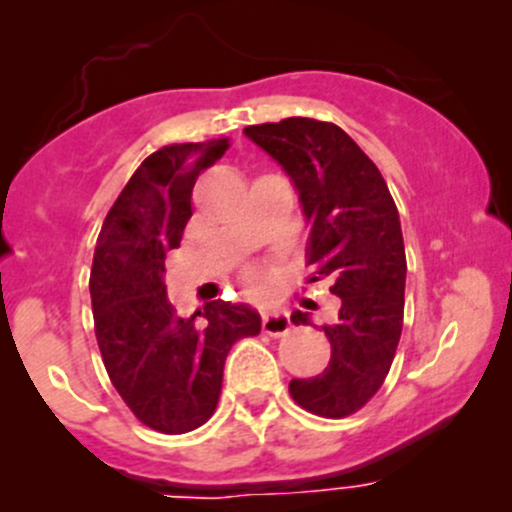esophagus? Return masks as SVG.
Here are the masks:
<instances>
[{
    "mask_svg": "<svg viewBox=\"0 0 512 512\" xmlns=\"http://www.w3.org/2000/svg\"><path fill=\"white\" fill-rule=\"evenodd\" d=\"M292 322H289L287 309L272 307L262 312V332L270 334V337H282V334L289 332Z\"/></svg>",
    "mask_w": 512,
    "mask_h": 512,
    "instance_id": "1",
    "label": "esophagus"
}]
</instances>
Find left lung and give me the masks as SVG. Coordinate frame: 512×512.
Wrapping results in <instances>:
<instances>
[{
	"label": "left lung",
	"instance_id": "1",
	"mask_svg": "<svg viewBox=\"0 0 512 512\" xmlns=\"http://www.w3.org/2000/svg\"><path fill=\"white\" fill-rule=\"evenodd\" d=\"M245 136L277 160L309 225V265L332 277L339 297L329 366L289 381L302 409L324 418L354 414L384 384L404 324L406 252L399 210L371 158L334 123L285 118L247 126ZM317 280V277H314ZM292 322H309L294 309Z\"/></svg>",
	"mask_w": 512,
	"mask_h": 512
}]
</instances>
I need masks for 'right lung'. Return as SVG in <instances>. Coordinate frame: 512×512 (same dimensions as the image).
I'll return each instance as SVG.
<instances>
[{"instance_id":"right-lung-1","label":"right lung","mask_w":512,"mask_h":512,"mask_svg":"<svg viewBox=\"0 0 512 512\" xmlns=\"http://www.w3.org/2000/svg\"><path fill=\"white\" fill-rule=\"evenodd\" d=\"M225 151L223 138L170 143L151 153L108 210L96 240L89 289L98 349L128 409L160 433H188L213 416L227 352L262 329L250 304L215 299L183 319L165 294V255L183 240L195 180Z\"/></svg>"}]
</instances>
